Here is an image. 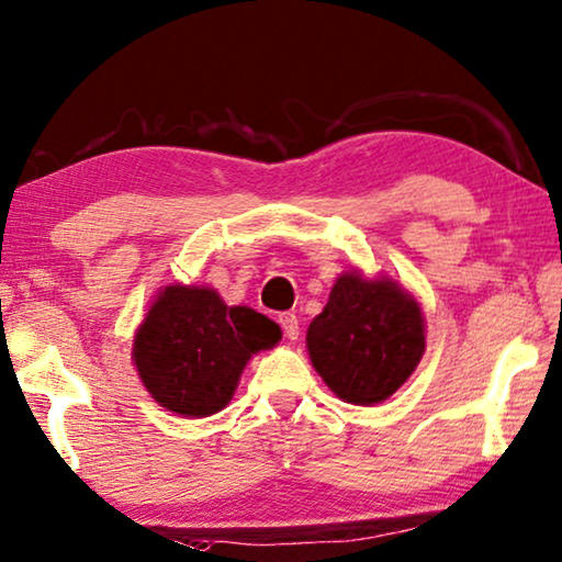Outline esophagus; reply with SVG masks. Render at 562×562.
<instances>
[{"mask_svg": "<svg viewBox=\"0 0 562 562\" xmlns=\"http://www.w3.org/2000/svg\"><path fill=\"white\" fill-rule=\"evenodd\" d=\"M279 326L283 328V333H286L289 340H296L299 338V318L293 316V313H281L279 316Z\"/></svg>", "mask_w": 562, "mask_h": 562, "instance_id": "obj_1", "label": "esophagus"}]
</instances>
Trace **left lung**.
Wrapping results in <instances>:
<instances>
[{
    "label": "left lung",
    "instance_id": "obj_1",
    "mask_svg": "<svg viewBox=\"0 0 562 562\" xmlns=\"http://www.w3.org/2000/svg\"><path fill=\"white\" fill-rule=\"evenodd\" d=\"M306 348L340 400L378 405L405 385L425 356V316L397 281L346 271L311 321Z\"/></svg>",
    "mask_w": 562,
    "mask_h": 562
}]
</instances>
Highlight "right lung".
Returning <instances> with one entry per match:
<instances>
[{
    "label": "right lung",
    "instance_id": "1",
    "mask_svg": "<svg viewBox=\"0 0 562 562\" xmlns=\"http://www.w3.org/2000/svg\"><path fill=\"white\" fill-rule=\"evenodd\" d=\"M281 340V328L249 306H226L206 286H165L135 330L133 362L157 405L180 417L224 409L241 370Z\"/></svg>",
    "mask_w": 562,
    "mask_h": 562
}]
</instances>
